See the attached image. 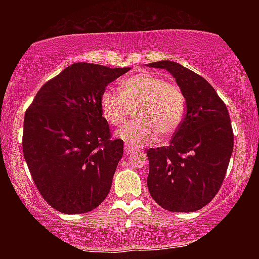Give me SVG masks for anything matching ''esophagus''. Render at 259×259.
<instances>
[{
	"label": "esophagus",
	"mask_w": 259,
	"mask_h": 259,
	"mask_svg": "<svg viewBox=\"0 0 259 259\" xmlns=\"http://www.w3.org/2000/svg\"><path fill=\"white\" fill-rule=\"evenodd\" d=\"M136 152H138L136 148H134L133 146H130V145H126L125 146V153L128 155V154H133V153H136Z\"/></svg>",
	"instance_id": "34e87169"
}]
</instances>
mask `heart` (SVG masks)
<instances>
[{"label":"heart","mask_w":259,"mask_h":259,"mask_svg":"<svg viewBox=\"0 0 259 259\" xmlns=\"http://www.w3.org/2000/svg\"><path fill=\"white\" fill-rule=\"evenodd\" d=\"M121 93L107 88L100 97V109L109 125H120L134 107L132 120L116 131V137L131 146H144L171 138L185 116V97L176 84L155 74L143 72L120 83Z\"/></svg>","instance_id":"b5f03b06"}]
</instances>
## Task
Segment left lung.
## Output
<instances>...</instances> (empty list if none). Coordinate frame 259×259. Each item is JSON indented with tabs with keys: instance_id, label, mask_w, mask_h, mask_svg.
I'll return each instance as SVG.
<instances>
[{
	"instance_id": "1",
	"label": "left lung",
	"mask_w": 259,
	"mask_h": 259,
	"mask_svg": "<svg viewBox=\"0 0 259 259\" xmlns=\"http://www.w3.org/2000/svg\"><path fill=\"white\" fill-rule=\"evenodd\" d=\"M166 69L185 97L186 114L171 143L147 151V187L155 203L172 212H194L221 189L233 150L228 108L204 77L178 62L148 63Z\"/></svg>"
}]
</instances>
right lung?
I'll list each match as a JSON object with an SVG mask.
<instances>
[{
	"label": "right lung",
	"mask_w": 259,
	"mask_h": 259,
	"mask_svg": "<svg viewBox=\"0 0 259 259\" xmlns=\"http://www.w3.org/2000/svg\"><path fill=\"white\" fill-rule=\"evenodd\" d=\"M130 69L73 63L46 82L27 109L24 159L41 196L62 213L94 210L111 190L123 143L111 140L100 97Z\"/></svg>",
	"instance_id": "add662e5"
}]
</instances>
